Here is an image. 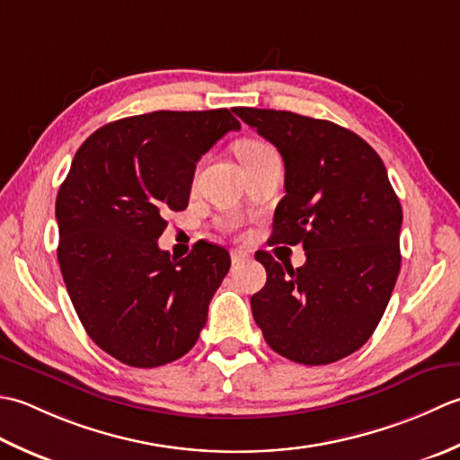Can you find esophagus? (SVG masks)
Instances as JSON below:
<instances>
[{
	"mask_svg": "<svg viewBox=\"0 0 460 460\" xmlns=\"http://www.w3.org/2000/svg\"><path fill=\"white\" fill-rule=\"evenodd\" d=\"M250 258V254L246 250H232V264L238 266L242 261H246Z\"/></svg>",
	"mask_w": 460,
	"mask_h": 460,
	"instance_id": "obj_1",
	"label": "esophagus"
}]
</instances>
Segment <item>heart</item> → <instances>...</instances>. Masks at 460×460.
Segmentation results:
<instances>
[{"label":"heart","instance_id":"obj_1","mask_svg":"<svg viewBox=\"0 0 460 460\" xmlns=\"http://www.w3.org/2000/svg\"><path fill=\"white\" fill-rule=\"evenodd\" d=\"M271 151V146L261 143V140H254V138H248V140H242V143L236 146V153H238V158L242 164H246L248 161H254L256 156L264 155Z\"/></svg>","mask_w":460,"mask_h":460}]
</instances>
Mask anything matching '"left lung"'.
<instances>
[{"label":"left lung","mask_w":460,"mask_h":460,"mask_svg":"<svg viewBox=\"0 0 460 460\" xmlns=\"http://www.w3.org/2000/svg\"><path fill=\"white\" fill-rule=\"evenodd\" d=\"M234 112L284 158L274 243H302L305 264L256 254L266 286L250 305L276 353L327 365L358 351L381 322L401 270L402 210L385 164L361 137L289 111Z\"/></svg>","instance_id":"left-lung-1"}]
</instances>
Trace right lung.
Returning <instances> with one entry per match:
<instances>
[{
  "mask_svg": "<svg viewBox=\"0 0 460 460\" xmlns=\"http://www.w3.org/2000/svg\"><path fill=\"white\" fill-rule=\"evenodd\" d=\"M240 123L228 109L155 111L95 130L75 153L55 218L75 312L102 351L151 369L189 353L230 270L228 252L196 243L182 260L156 240L189 206L200 156Z\"/></svg>",
  "mask_w": 460,
  "mask_h": 460,
  "instance_id": "obj_1",
  "label": "right lung"
}]
</instances>
